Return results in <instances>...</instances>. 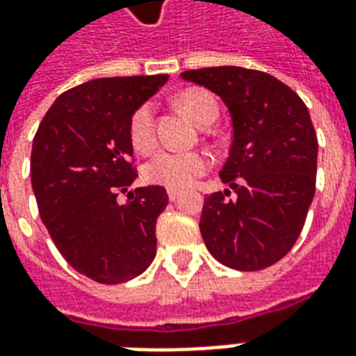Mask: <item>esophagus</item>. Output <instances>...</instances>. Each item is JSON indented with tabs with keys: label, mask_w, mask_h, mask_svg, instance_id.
<instances>
[{
	"label": "esophagus",
	"mask_w": 356,
	"mask_h": 356,
	"mask_svg": "<svg viewBox=\"0 0 356 356\" xmlns=\"http://www.w3.org/2000/svg\"><path fill=\"white\" fill-rule=\"evenodd\" d=\"M168 198H170V202H175V200L179 198V192L177 191H168Z\"/></svg>",
	"instance_id": "1"
}]
</instances>
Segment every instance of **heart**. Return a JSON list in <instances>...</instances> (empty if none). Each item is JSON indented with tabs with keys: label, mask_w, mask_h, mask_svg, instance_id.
Segmentation results:
<instances>
[{
	"label": "heart",
	"mask_w": 356,
	"mask_h": 356,
	"mask_svg": "<svg viewBox=\"0 0 356 356\" xmlns=\"http://www.w3.org/2000/svg\"><path fill=\"white\" fill-rule=\"evenodd\" d=\"M177 105L185 115L196 122L204 124L209 117H217V99L209 92L200 88H188L177 96ZM130 141L134 149L139 152H149L156 145L154 134V105L141 104L130 118ZM209 170V158L204 152H183V151H160L143 165V177L152 183L170 188L183 191L202 177Z\"/></svg>",
	"instance_id": "b5f03b06"
}]
</instances>
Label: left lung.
<instances>
[{
  "label": "left lung",
  "mask_w": 356,
  "mask_h": 356,
  "mask_svg": "<svg viewBox=\"0 0 356 356\" xmlns=\"http://www.w3.org/2000/svg\"><path fill=\"white\" fill-rule=\"evenodd\" d=\"M225 102L230 156L220 170L230 191L207 196L200 232L220 264L257 272L291 251L315 194L317 134L302 97L264 71L236 65L181 73Z\"/></svg>",
  "instance_id": "8db88e82"
}]
</instances>
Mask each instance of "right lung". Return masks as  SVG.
<instances>
[{
    "label": "right lung",
    "mask_w": 356,
    "mask_h": 356,
    "mask_svg": "<svg viewBox=\"0 0 356 356\" xmlns=\"http://www.w3.org/2000/svg\"><path fill=\"white\" fill-rule=\"evenodd\" d=\"M165 81L138 75L79 84L52 104L33 138L39 217L67 264L104 285L138 277L156 257V218L168 194L158 185L128 192L138 177L128 126Z\"/></svg>",
    "instance_id": "1"
}]
</instances>
